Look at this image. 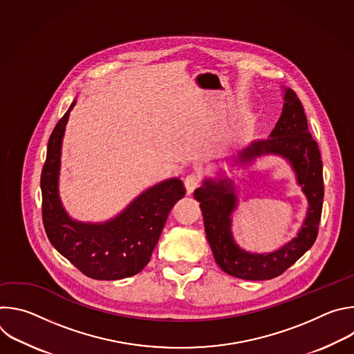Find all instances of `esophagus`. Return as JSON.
Returning <instances> with one entry per match:
<instances>
[{
    "label": "esophagus",
    "instance_id": "1",
    "mask_svg": "<svg viewBox=\"0 0 354 354\" xmlns=\"http://www.w3.org/2000/svg\"><path fill=\"white\" fill-rule=\"evenodd\" d=\"M200 186V176L196 175V174H190L186 176L185 179V187H186V192L187 194H192L194 192L196 187Z\"/></svg>",
    "mask_w": 354,
    "mask_h": 354
}]
</instances>
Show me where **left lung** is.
<instances>
[{
	"label": "left lung",
	"instance_id": "8db88e82",
	"mask_svg": "<svg viewBox=\"0 0 354 354\" xmlns=\"http://www.w3.org/2000/svg\"><path fill=\"white\" fill-rule=\"evenodd\" d=\"M262 156H279L288 161L308 200L307 217L297 236L280 249L269 254H250L235 243L231 223L238 197L231 179H205L194 190L217 265L225 273L243 280H269L280 276L306 254L318 235L324 201L321 153L308 130L301 100L290 88L284 89L283 112L269 138L250 142L231 161L249 165Z\"/></svg>",
	"mask_w": 354,
	"mask_h": 354
}]
</instances>
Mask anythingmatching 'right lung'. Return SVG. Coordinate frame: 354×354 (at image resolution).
I'll use <instances>...</instances> for the list:
<instances>
[{
	"label": "right lung",
	"mask_w": 354,
	"mask_h": 354,
	"mask_svg": "<svg viewBox=\"0 0 354 354\" xmlns=\"http://www.w3.org/2000/svg\"><path fill=\"white\" fill-rule=\"evenodd\" d=\"M56 124L47 144L40 176L43 224L48 241L80 272L95 280H119L141 272L149 262L171 209L186 190L178 178L142 192L115 218L81 223L64 210L59 196L62 144L71 109Z\"/></svg>",
	"instance_id": "1"
}]
</instances>
